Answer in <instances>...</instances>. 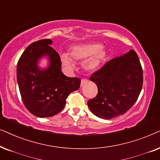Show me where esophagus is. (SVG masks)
I'll list each match as a JSON object with an SVG mask.
<instances>
[{
	"instance_id": "34e87169",
	"label": "esophagus",
	"mask_w": 160,
	"mask_h": 160,
	"mask_svg": "<svg viewBox=\"0 0 160 160\" xmlns=\"http://www.w3.org/2000/svg\"><path fill=\"white\" fill-rule=\"evenodd\" d=\"M88 80H87V79H82V80H81V83H80V86H84L85 84H86L87 82H88Z\"/></svg>"
}]
</instances>
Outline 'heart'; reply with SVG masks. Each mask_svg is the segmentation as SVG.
Returning a JSON list of instances; mask_svg holds the SVG:
<instances>
[{
    "mask_svg": "<svg viewBox=\"0 0 160 160\" xmlns=\"http://www.w3.org/2000/svg\"><path fill=\"white\" fill-rule=\"evenodd\" d=\"M102 47V44L99 43L79 44L70 48V55L74 60L78 61H84L88 58L84 63V67L86 69L93 71L98 69L107 55ZM60 59L66 69H74V61L67 54L62 53L60 55Z\"/></svg>",
    "mask_w": 160,
    "mask_h": 160,
    "instance_id": "heart-1",
    "label": "heart"
}]
</instances>
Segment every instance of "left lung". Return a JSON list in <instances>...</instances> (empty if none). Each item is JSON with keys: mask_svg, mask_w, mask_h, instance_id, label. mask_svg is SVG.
Listing matches in <instances>:
<instances>
[{"mask_svg": "<svg viewBox=\"0 0 160 160\" xmlns=\"http://www.w3.org/2000/svg\"><path fill=\"white\" fill-rule=\"evenodd\" d=\"M97 84L98 93L88 102L95 116L110 119L132 107L142 86V69L137 53L132 50L111 59L90 77Z\"/></svg>", "mask_w": 160, "mask_h": 160, "instance_id": "obj_1", "label": "left lung"}]
</instances>
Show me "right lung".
<instances>
[{"mask_svg":"<svg viewBox=\"0 0 160 160\" xmlns=\"http://www.w3.org/2000/svg\"><path fill=\"white\" fill-rule=\"evenodd\" d=\"M51 39L33 42L20 56L17 67V79L22 102L28 110L39 118L60 112L70 93L78 90L80 80L69 78L61 72L58 53L50 44ZM43 56L49 59L48 67L40 69L37 64Z\"/></svg>","mask_w":160,"mask_h":160,"instance_id":"1","label":"right lung"}]
</instances>
